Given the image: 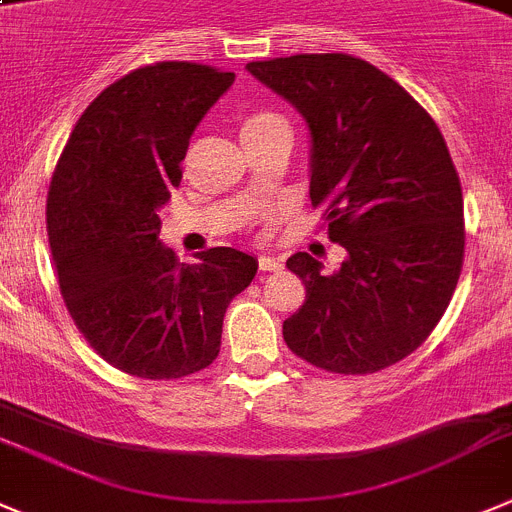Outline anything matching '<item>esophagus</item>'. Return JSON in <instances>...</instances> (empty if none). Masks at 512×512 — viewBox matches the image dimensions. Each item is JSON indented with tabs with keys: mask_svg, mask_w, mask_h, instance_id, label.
Returning <instances> with one entry per match:
<instances>
[{
	"mask_svg": "<svg viewBox=\"0 0 512 512\" xmlns=\"http://www.w3.org/2000/svg\"><path fill=\"white\" fill-rule=\"evenodd\" d=\"M259 269L261 271H279V269H284V264H281V259H276V256H259Z\"/></svg>",
	"mask_w": 512,
	"mask_h": 512,
	"instance_id": "1",
	"label": "esophagus"
}]
</instances>
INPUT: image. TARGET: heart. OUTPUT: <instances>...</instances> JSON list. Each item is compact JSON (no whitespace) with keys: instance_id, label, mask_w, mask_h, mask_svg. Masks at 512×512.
Masks as SVG:
<instances>
[{"instance_id":"1","label":"heart","mask_w":512,"mask_h":512,"mask_svg":"<svg viewBox=\"0 0 512 512\" xmlns=\"http://www.w3.org/2000/svg\"><path fill=\"white\" fill-rule=\"evenodd\" d=\"M276 121H284V119H281L279 114H274V111H248V114L241 119V134H246V131H253V129H261V126L276 124Z\"/></svg>"}]
</instances>
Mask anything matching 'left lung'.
<instances>
[{
  "instance_id": "8db88e82",
  "label": "left lung",
  "mask_w": 512,
  "mask_h": 512,
  "mask_svg": "<svg viewBox=\"0 0 512 512\" xmlns=\"http://www.w3.org/2000/svg\"><path fill=\"white\" fill-rule=\"evenodd\" d=\"M309 131V198L325 205L337 271L299 251L307 299L284 320L289 350L363 375L414 353L442 320L464 256L462 185L442 131L393 78L345 53L248 63Z\"/></svg>"
}]
</instances>
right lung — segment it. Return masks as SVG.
I'll return each mask as SVG.
<instances>
[{
    "label": "right lung",
    "instance_id": "1",
    "mask_svg": "<svg viewBox=\"0 0 512 512\" xmlns=\"http://www.w3.org/2000/svg\"><path fill=\"white\" fill-rule=\"evenodd\" d=\"M236 81L198 63H157L111 83L83 111L48 192V236L75 327L106 363L170 381L220 353L225 309L259 261L236 248L177 264L159 208L182 180L190 137Z\"/></svg>",
    "mask_w": 512,
    "mask_h": 512
}]
</instances>
